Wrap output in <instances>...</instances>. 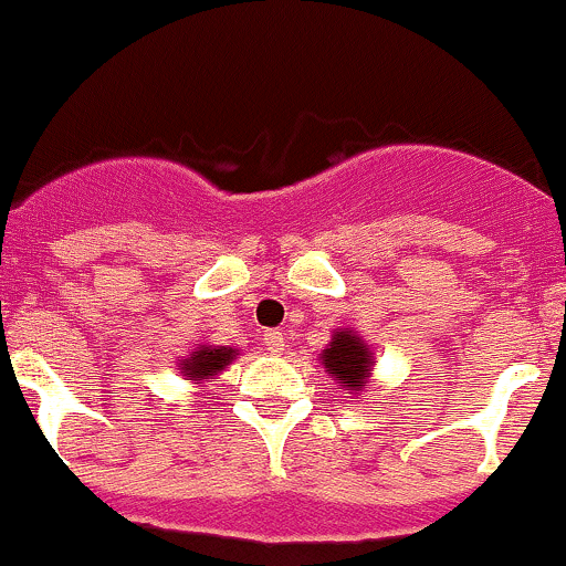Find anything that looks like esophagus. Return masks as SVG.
<instances>
[{"label":"esophagus","mask_w":566,"mask_h":566,"mask_svg":"<svg viewBox=\"0 0 566 566\" xmlns=\"http://www.w3.org/2000/svg\"><path fill=\"white\" fill-rule=\"evenodd\" d=\"M264 345H266V350H270L272 355H281L285 347H289V336H285L283 332H266L264 334Z\"/></svg>","instance_id":"1"}]
</instances>
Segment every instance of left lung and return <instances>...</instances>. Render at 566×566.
I'll use <instances>...</instances> for the list:
<instances>
[{
    "mask_svg": "<svg viewBox=\"0 0 566 566\" xmlns=\"http://www.w3.org/2000/svg\"><path fill=\"white\" fill-rule=\"evenodd\" d=\"M374 364V350L355 328H334L332 342L321 350V366L345 392H364Z\"/></svg>",
    "mask_w": 566,
    "mask_h": 566,
    "instance_id": "1",
    "label": "left lung"
}]
</instances>
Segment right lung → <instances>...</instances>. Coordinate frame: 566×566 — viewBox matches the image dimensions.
I'll return each mask as SVG.
<instances>
[{
	"instance_id": "1",
	"label": "right lung",
	"mask_w": 566,
	"mask_h": 566,
	"mask_svg": "<svg viewBox=\"0 0 566 566\" xmlns=\"http://www.w3.org/2000/svg\"><path fill=\"white\" fill-rule=\"evenodd\" d=\"M238 355H240L238 347L208 345V342H202V345L195 347L187 358L179 360V374H184L187 379H192L195 385L211 382V379H216V374L224 371Z\"/></svg>"
}]
</instances>
